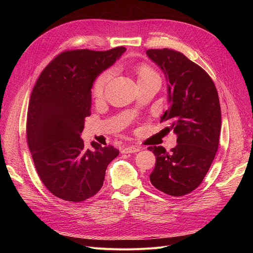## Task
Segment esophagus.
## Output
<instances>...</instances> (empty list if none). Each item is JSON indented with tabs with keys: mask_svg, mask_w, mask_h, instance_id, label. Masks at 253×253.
<instances>
[{
	"mask_svg": "<svg viewBox=\"0 0 253 253\" xmlns=\"http://www.w3.org/2000/svg\"><path fill=\"white\" fill-rule=\"evenodd\" d=\"M141 150L140 147H137V145H129V147H126L125 148L124 150H122V153H126V154H127V153H136V152H139Z\"/></svg>",
	"mask_w": 253,
	"mask_h": 253,
	"instance_id": "esophagus-1",
	"label": "esophagus"
}]
</instances>
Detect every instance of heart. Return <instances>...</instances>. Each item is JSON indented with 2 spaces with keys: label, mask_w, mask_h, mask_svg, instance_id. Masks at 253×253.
<instances>
[{
  "label": "heart",
  "mask_w": 253,
  "mask_h": 253,
  "mask_svg": "<svg viewBox=\"0 0 253 253\" xmlns=\"http://www.w3.org/2000/svg\"><path fill=\"white\" fill-rule=\"evenodd\" d=\"M136 74H137L138 81L147 80V79H159V76L155 72L154 68L144 63L137 65ZM110 78H111V72L109 71L104 72L101 75L98 76L93 85V95L95 97H101L103 95L104 88L106 86V84H108Z\"/></svg>",
  "instance_id": "heart-1"
}]
</instances>
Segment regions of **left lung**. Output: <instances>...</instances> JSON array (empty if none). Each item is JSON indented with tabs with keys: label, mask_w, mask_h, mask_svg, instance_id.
I'll return each instance as SVG.
<instances>
[{
	"label": "left lung",
	"mask_w": 253,
	"mask_h": 253,
	"mask_svg": "<svg viewBox=\"0 0 253 253\" xmlns=\"http://www.w3.org/2000/svg\"><path fill=\"white\" fill-rule=\"evenodd\" d=\"M148 57L164 71L170 106L160 118L177 135L167 152L149 147L156 164L153 186L171 196H183L201 185L218 149L221 114L218 94L210 76L183 53L169 48L148 49Z\"/></svg>",
	"instance_id": "1"
}]
</instances>
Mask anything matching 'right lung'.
<instances>
[{
  "instance_id": "obj_1",
  "label": "right lung",
  "mask_w": 253,
  "mask_h": 253,
  "mask_svg": "<svg viewBox=\"0 0 253 253\" xmlns=\"http://www.w3.org/2000/svg\"><path fill=\"white\" fill-rule=\"evenodd\" d=\"M126 50H65L35 84L27 111V143L43 185L61 200L81 203L97 194L106 168L119 154L113 145L97 142L86 149L80 134L90 115L93 82Z\"/></svg>"
}]
</instances>
